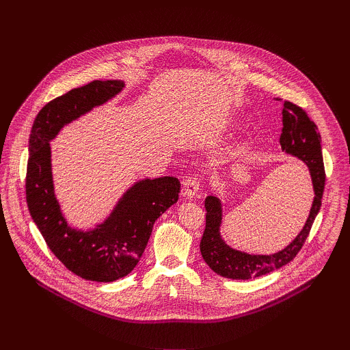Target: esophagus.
Listing matches in <instances>:
<instances>
[{
  "label": "esophagus",
  "mask_w": 350,
  "mask_h": 350,
  "mask_svg": "<svg viewBox=\"0 0 350 350\" xmlns=\"http://www.w3.org/2000/svg\"><path fill=\"white\" fill-rule=\"evenodd\" d=\"M181 184L184 196H195L199 192V189H201V184H199V180L196 177H187L181 181Z\"/></svg>",
  "instance_id": "34e87169"
}]
</instances>
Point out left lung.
Listing matches in <instances>:
<instances>
[{
    "mask_svg": "<svg viewBox=\"0 0 350 350\" xmlns=\"http://www.w3.org/2000/svg\"><path fill=\"white\" fill-rule=\"evenodd\" d=\"M320 139L317 126L310 120L308 113L297 105L284 101L280 145L282 152L306 165L310 173L314 196L304 228L281 251L269 255H258L230 246L220 231L223 221V202L220 196L213 193L205 199L206 227L199 247H201L204 260L216 274L231 280L256 278L288 265L301 251L312 224L320 212L324 192L325 173Z\"/></svg>",
    "mask_w": 350,
    "mask_h": 350,
    "instance_id": "obj_1",
    "label": "left lung"
}]
</instances>
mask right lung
Returning a JSON list of instances; mask_svg holds the SVG:
<instances>
[{
	"instance_id": "right-lung-1",
	"label": "right lung",
	"mask_w": 350,
	"mask_h": 350,
	"mask_svg": "<svg viewBox=\"0 0 350 350\" xmlns=\"http://www.w3.org/2000/svg\"><path fill=\"white\" fill-rule=\"evenodd\" d=\"M123 80H95L48 103L36 116L29 138L26 199L30 216L53 254L79 277L112 282L139 262L154 223L178 201L180 181L165 176L135 181L111 215L94 228L69 226L55 195L51 142L80 116L111 101Z\"/></svg>"
}]
</instances>
